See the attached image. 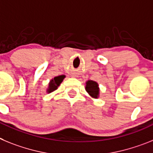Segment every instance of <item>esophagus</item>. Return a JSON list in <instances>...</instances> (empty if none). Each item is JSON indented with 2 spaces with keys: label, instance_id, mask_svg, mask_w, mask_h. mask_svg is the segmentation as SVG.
Segmentation results:
<instances>
[{
  "label": "esophagus",
  "instance_id": "obj_1",
  "mask_svg": "<svg viewBox=\"0 0 153 153\" xmlns=\"http://www.w3.org/2000/svg\"><path fill=\"white\" fill-rule=\"evenodd\" d=\"M74 77H76V76H74Z\"/></svg>",
  "mask_w": 153,
  "mask_h": 153
}]
</instances>
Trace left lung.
Listing matches in <instances>:
<instances>
[{
	"mask_svg": "<svg viewBox=\"0 0 153 153\" xmlns=\"http://www.w3.org/2000/svg\"><path fill=\"white\" fill-rule=\"evenodd\" d=\"M85 91L92 99H99L100 88L98 82L88 80L85 82Z\"/></svg>",
	"mask_w": 153,
	"mask_h": 153,
	"instance_id": "left-lung-1",
	"label": "left lung"
}]
</instances>
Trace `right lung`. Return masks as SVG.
<instances>
[{
    "mask_svg": "<svg viewBox=\"0 0 153 153\" xmlns=\"http://www.w3.org/2000/svg\"><path fill=\"white\" fill-rule=\"evenodd\" d=\"M65 78V75H62L54 77V78L51 79L48 83V88L46 90V92L51 93L52 91H55L56 89H58V88L60 86L61 83L63 82Z\"/></svg>",
    "mask_w": 153,
    "mask_h": 153,
    "instance_id": "add662e5",
    "label": "right lung"
}]
</instances>
